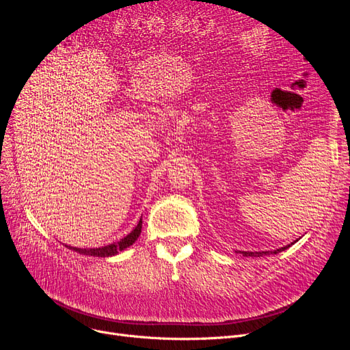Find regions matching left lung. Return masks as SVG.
<instances>
[{
    "label": "left lung",
    "mask_w": 350,
    "mask_h": 350,
    "mask_svg": "<svg viewBox=\"0 0 350 350\" xmlns=\"http://www.w3.org/2000/svg\"><path fill=\"white\" fill-rule=\"evenodd\" d=\"M298 241V240H297ZM295 243V241H293ZM293 243H291V244H288V245H285V247H281V248H278V250H273V251H255V252H252V251H240V254H243L244 256H262V255H269V254H278V252H281V251H285L286 248H289Z\"/></svg>",
    "instance_id": "obj_1"
}]
</instances>
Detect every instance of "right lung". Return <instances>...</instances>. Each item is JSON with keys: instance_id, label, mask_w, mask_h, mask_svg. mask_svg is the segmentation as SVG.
<instances>
[{"instance_id": "obj_1", "label": "right lung", "mask_w": 350, "mask_h": 350, "mask_svg": "<svg viewBox=\"0 0 350 350\" xmlns=\"http://www.w3.org/2000/svg\"><path fill=\"white\" fill-rule=\"evenodd\" d=\"M142 223H143V221H142V218H140L137 226H136L131 232H129L126 237H123L120 241L112 243V244L105 245V247H98V248H77V247H70V245H69V247L65 245V247H68L69 250L75 251V252H79V254H82V255H90V256H113V255L119 254L120 251L126 250L127 247H131L132 244H135V241L137 240L140 232H142Z\"/></svg>"}]
</instances>
